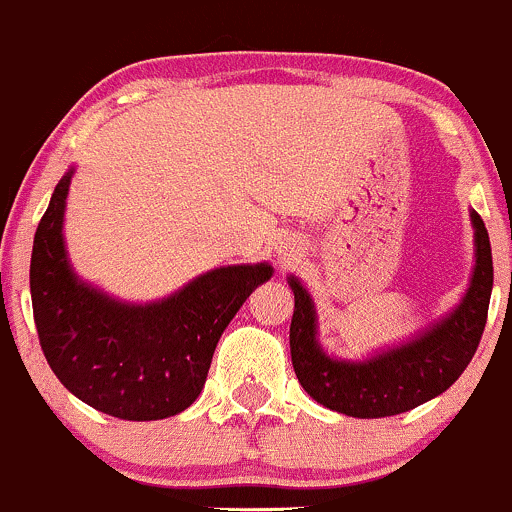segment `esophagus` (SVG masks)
Here are the masks:
<instances>
[{"label": "esophagus", "instance_id": "obj_1", "mask_svg": "<svg viewBox=\"0 0 512 512\" xmlns=\"http://www.w3.org/2000/svg\"><path fill=\"white\" fill-rule=\"evenodd\" d=\"M284 255V260H292V255H294V250H279Z\"/></svg>", "mask_w": 512, "mask_h": 512}]
</instances>
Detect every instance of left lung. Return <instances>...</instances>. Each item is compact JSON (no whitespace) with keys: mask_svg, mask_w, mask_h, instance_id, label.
<instances>
[{"mask_svg":"<svg viewBox=\"0 0 512 512\" xmlns=\"http://www.w3.org/2000/svg\"><path fill=\"white\" fill-rule=\"evenodd\" d=\"M473 265L469 289L459 304L397 346L363 360L328 355L319 341V316L309 289L287 277L294 292L289 326L292 365L301 387L319 405L358 419L392 417L434 400L459 380L486 328L493 289V257L481 215L471 211Z\"/></svg>","mask_w":512,"mask_h":512,"instance_id":"1","label":"left lung"}]
</instances>
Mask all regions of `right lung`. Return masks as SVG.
Masks as SVG:
<instances>
[{"label":"right lung","instance_id":"1","mask_svg":"<svg viewBox=\"0 0 512 512\" xmlns=\"http://www.w3.org/2000/svg\"><path fill=\"white\" fill-rule=\"evenodd\" d=\"M75 169L53 188L34 235L31 304L41 351L85 405L129 422L184 412L206 385L213 351L272 265L215 267L169 297L134 304L75 274L63 220Z\"/></svg>","mask_w":512,"mask_h":512}]
</instances>
